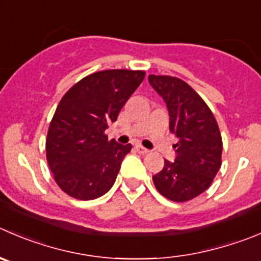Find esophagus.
<instances>
[{"label":"esophagus","instance_id":"34e87169","mask_svg":"<svg viewBox=\"0 0 261 261\" xmlns=\"http://www.w3.org/2000/svg\"><path fill=\"white\" fill-rule=\"evenodd\" d=\"M135 149H136V151H138V153H140V154H148L149 153L148 149L144 148V146H141V145H136Z\"/></svg>","mask_w":261,"mask_h":261}]
</instances>
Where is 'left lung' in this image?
Segmentation results:
<instances>
[{
  "label": "left lung",
  "mask_w": 261,
  "mask_h": 261,
  "mask_svg": "<svg viewBox=\"0 0 261 261\" xmlns=\"http://www.w3.org/2000/svg\"><path fill=\"white\" fill-rule=\"evenodd\" d=\"M149 83L166 102L169 130L176 135L174 162L154 174L159 194L184 203L203 194L222 164V136L218 123L203 98L187 83L166 75H149Z\"/></svg>",
  "instance_id": "obj_1"
}]
</instances>
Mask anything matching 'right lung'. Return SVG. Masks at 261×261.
<instances>
[{"label":"right lung","instance_id":"1","mask_svg":"<svg viewBox=\"0 0 261 261\" xmlns=\"http://www.w3.org/2000/svg\"><path fill=\"white\" fill-rule=\"evenodd\" d=\"M145 77L144 71L105 70L77 82L58 103L45 151L55 181L79 200L110 191L131 144L108 140L106 130Z\"/></svg>","mask_w":261,"mask_h":261}]
</instances>
